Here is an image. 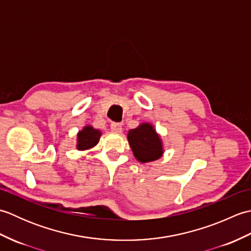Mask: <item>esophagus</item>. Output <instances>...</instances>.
<instances>
[{
  "mask_svg": "<svg viewBox=\"0 0 251 251\" xmlns=\"http://www.w3.org/2000/svg\"><path fill=\"white\" fill-rule=\"evenodd\" d=\"M122 124H120V123H112L111 124V130L113 132L120 134V132H122Z\"/></svg>",
  "mask_w": 251,
  "mask_h": 251,
  "instance_id": "obj_1",
  "label": "esophagus"
}]
</instances>
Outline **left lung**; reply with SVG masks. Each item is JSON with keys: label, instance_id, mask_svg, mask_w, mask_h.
<instances>
[{"label": "left lung", "instance_id": "obj_1", "mask_svg": "<svg viewBox=\"0 0 251 251\" xmlns=\"http://www.w3.org/2000/svg\"><path fill=\"white\" fill-rule=\"evenodd\" d=\"M127 139L137 161L149 163L163 155L162 139L150 123H142L137 128L130 129Z\"/></svg>", "mask_w": 251, "mask_h": 251}]
</instances>
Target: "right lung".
Returning a JSON list of instances; mask_svg holds the SVG:
<instances>
[{
	"instance_id": "1",
	"label": "right lung",
	"mask_w": 251,
	"mask_h": 251,
	"mask_svg": "<svg viewBox=\"0 0 251 251\" xmlns=\"http://www.w3.org/2000/svg\"><path fill=\"white\" fill-rule=\"evenodd\" d=\"M101 131L95 129L92 126H85L84 128L77 132V145L76 149L79 151L88 150L94 148L99 142Z\"/></svg>"
}]
</instances>
